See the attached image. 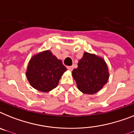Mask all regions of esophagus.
Returning a JSON list of instances; mask_svg holds the SVG:
<instances>
[{
  "instance_id": "esophagus-1",
  "label": "esophagus",
  "mask_w": 134,
  "mask_h": 134,
  "mask_svg": "<svg viewBox=\"0 0 134 134\" xmlns=\"http://www.w3.org/2000/svg\"><path fill=\"white\" fill-rule=\"evenodd\" d=\"M67 69L69 71H72L73 69H74V67H73L72 66H67Z\"/></svg>"
}]
</instances>
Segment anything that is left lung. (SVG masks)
I'll return each instance as SVG.
<instances>
[{"instance_id":"1","label":"left lung","mask_w":134,"mask_h":134,"mask_svg":"<svg viewBox=\"0 0 134 134\" xmlns=\"http://www.w3.org/2000/svg\"><path fill=\"white\" fill-rule=\"evenodd\" d=\"M72 76L81 92L93 95L107 83L108 69L102 58L84 52L77 63V68L73 70Z\"/></svg>"}]
</instances>
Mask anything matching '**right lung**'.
Returning <instances> with one entry per match:
<instances>
[{
	"instance_id": "right-lung-1",
	"label": "right lung",
	"mask_w": 134,
	"mask_h": 134,
	"mask_svg": "<svg viewBox=\"0 0 134 134\" xmlns=\"http://www.w3.org/2000/svg\"><path fill=\"white\" fill-rule=\"evenodd\" d=\"M67 68L49 50L35 55L29 62L26 77L31 86L41 92H48L58 85Z\"/></svg>"
}]
</instances>
